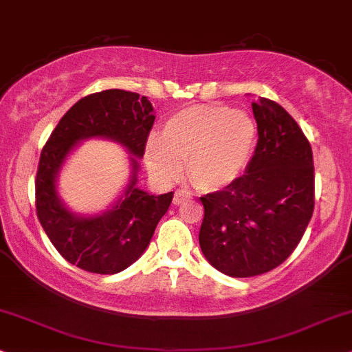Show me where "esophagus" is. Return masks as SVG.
I'll use <instances>...</instances> for the list:
<instances>
[{
	"mask_svg": "<svg viewBox=\"0 0 352 352\" xmlns=\"http://www.w3.org/2000/svg\"><path fill=\"white\" fill-rule=\"evenodd\" d=\"M189 199V194L186 192L184 189H177L175 192V197H173V202L176 204V206H179V204H183L184 201H188Z\"/></svg>",
	"mask_w": 352,
	"mask_h": 352,
	"instance_id": "obj_1",
	"label": "esophagus"
}]
</instances>
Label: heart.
I'll use <instances>...</instances> for the list:
<instances>
[{"label":"heart","mask_w":352,"mask_h":352,"mask_svg":"<svg viewBox=\"0 0 352 352\" xmlns=\"http://www.w3.org/2000/svg\"><path fill=\"white\" fill-rule=\"evenodd\" d=\"M256 125L245 111L225 106H192L168 117L162 142H148L145 160L162 181H175L186 163L189 181L204 192L235 183L248 166Z\"/></svg>","instance_id":"heart-1"}]
</instances>
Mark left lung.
Returning a JSON list of instances; mask_svg holds the SVG:
<instances>
[{"label":"left lung","instance_id":"left-lung-1","mask_svg":"<svg viewBox=\"0 0 352 352\" xmlns=\"http://www.w3.org/2000/svg\"><path fill=\"white\" fill-rule=\"evenodd\" d=\"M258 143L246 173L201 197L199 245L217 271L251 277L285 261L315 207L314 153L294 117L271 99L251 102Z\"/></svg>","mask_w":352,"mask_h":352}]
</instances>
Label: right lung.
<instances>
[{
    "label": "right lung",
    "mask_w": 352,
    "mask_h": 352,
    "mask_svg": "<svg viewBox=\"0 0 352 352\" xmlns=\"http://www.w3.org/2000/svg\"><path fill=\"white\" fill-rule=\"evenodd\" d=\"M153 122V107L145 96L106 89L73 104L43 145L36 176L37 217L52 245L68 263L94 274H116L146 250L175 194L153 196L135 186L137 158L145 153ZM91 136L122 142L136 156L134 173L124 196L109 212L78 217L59 202L54 177L72 146Z\"/></svg>",
    "instance_id": "right-lung-1"
}]
</instances>
